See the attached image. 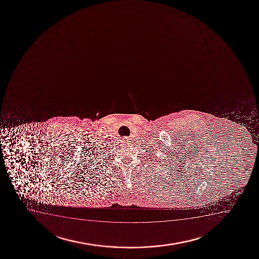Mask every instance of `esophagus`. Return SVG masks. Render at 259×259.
<instances>
[{
	"instance_id": "esophagus-1",
	"label": "esophagus",
	"mask_w": 259,
	"mask_h": 259,
	"mask_svg": "<svg viewBox=\"0 0 259 259\" xmlns=\"http://www.w3.org/2000/svg\"><path fill=\"white\" fill-rule=\"evenodd\" d=\"M124 143H125V144H128V143H130V142H131V141H130V138H128V137H125V139H124Z\"/></svg>"
}]
</instances>
